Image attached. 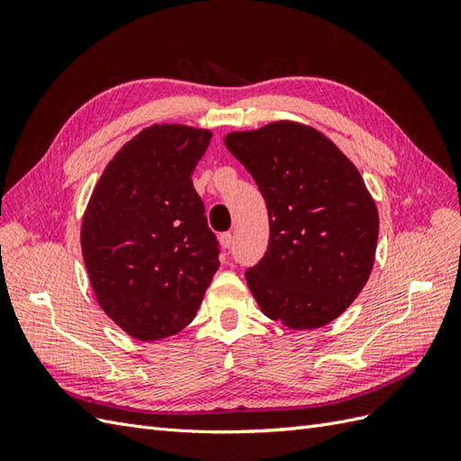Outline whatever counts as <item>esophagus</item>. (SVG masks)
Listing matches in <instances>:
<instances>
[{
    "instance_id": "1",
    "label": "esophagus",
    "mask_w": 461,
    "mask_h": 461,
    "mask_svg": "<svg viewBox=\"0 0 461 461\" xmlns=\"http://www.w3.org/2000/svg\"><path fill=\"white\" fill-rule=\"evenodd\" d=\"M219 244H221V248L229 249V248L232 246V234H230V232H222V234L219 236Z\"/></svg>"
}]
</instances>
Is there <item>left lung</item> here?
<instances>
[{"label":"left lung","mask_w":461,"mask_h":461,"mask_svg":"<svg viewBox=\"0 0 461 461\" xmlns=\"http://www.w3.org/2000/svg\"><path fill=\"white\" fill-rule=\"evenodd\" d=\"M225 146L254 176L269 213V246L246 271L261 308L288 329H319L364 290L379 212L356 165L308 124L229 132Z\"/></svg>","instance_id":"8db88e82"}]
</instances>
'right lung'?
<instances>
[{
  "mask_svg": "<svg viewBox=\"0 0 461 461\" xmlns=\"http://www.w3.org/2000/svg\"><path fill=\"white\" fill-rule=\"evenodd\" d=\"M212 132L151 124L107 163L82 219L90 285L109 319L138 340L183 330L219 269V242L192 173Z\"/></svg>",
  "mask_w": 461,
  "mask_h": 461,
  "instance_id": "obj_1",
  "label": "right lung"
}]
</instances>
